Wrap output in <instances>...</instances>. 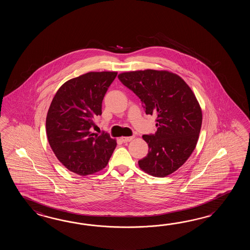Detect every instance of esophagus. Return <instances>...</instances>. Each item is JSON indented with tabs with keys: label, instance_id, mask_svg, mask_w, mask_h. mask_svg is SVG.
<instances>
[{
	"label": "esophagus",
	"instance_id": "obj_1",
	"mask_svg": "<svg viewBox=\"0 0 250 250\" xmlns=\"http://www.w3.org/2000/svg\"><path fill=\"white\" fill-rule=\"evenodd\" d=\"M134 137H127V138H122V141L123 143H127V142H130L132 140Z\"/></svg>",
	"mask_w": 250,
	"mask_h": 250
}]
</instances>
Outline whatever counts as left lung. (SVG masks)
<instances>
[{
	"label": "left lung",
	"mask_w": 250,
	"mask_h": 250,
	"mask_svg": "<svg viewBox=\"0 0 250 250\" xmlns=\"http://www.w3.org/2000/svg\"><path fill=\"white\" fill-rule=\"evenodd\" d=\"M118 79L141 100L146 114L156 116L157 131L144 135L148 154L139 167L154 177L178 170L196 147L202 112L190 87L178 75L146 69L125 72Z\"/></svg>",
	"instance_id": "obj_1"
}]
</instances>
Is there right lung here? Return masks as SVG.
<instances>
[{
    "mask_svg": "<svg viewBox=\"0 0 250 250\" xmlns=\"http://www.w3.org/2000/svg\"><path fill=\"white\" fill-rule=\"evenodd\" d=\"M117 72H88L62 85L48 110V142L59 161L79 175L106 166L116 141L110 135L92 132L102 114V103Z\"/></svg>",
    "mask_w": 250,
    "mask_h": 250,
    "instance_id": "obj_1",
    "label": "right lung"
}]
</instances>
